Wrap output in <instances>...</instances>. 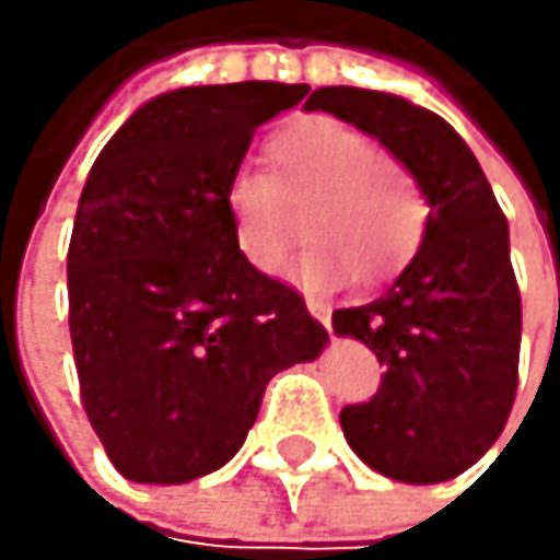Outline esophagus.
I'll list each match as a JSON object with an SVG mask.
<instances>
[{"label":"esophagus","mask_w":560,"mask_h":560,"mask_svg":"<svg viewBox=\"0 0 560 560\" xmlns=\"http://www.w3.org/2000/svg\"><path fill=\"white\" fill-rule=\"evenodd\" d=\"M305 305H308V312H312V315H315V318L322 322V326H326V329H329V322H332V318H329V308H326V305H322L318 299H305Z\"/></svg>","instance_id":"obj_1"}]
</instances>
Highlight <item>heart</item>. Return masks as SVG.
I'll list each match as a JSON object with an SVG mask.
<instances>
[{
    "label": "heart",
    "mask_w": 560,
    "mask_h": 560,
    "mask_svg": "<svg viewBox=\"0 0 560 560\" xmlns=\"http://www.w3.org/2000/svg\"><path fill=\"white\" fill-rule=\"evenodd\" d=\"M265 177L234 171L224 187L234 245L265 275L282 268L302 208L308 245L289 265L305 289L355 282L373 285L410 265L427 234V198L410 167L346 120L312 114L278 127L265 147Z\"/></svg>",
    "instance_id": "heart-1"
}]
</instances>
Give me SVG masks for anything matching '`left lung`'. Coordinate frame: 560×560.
Segmentation results:
<instances>
[{
	"mask_svg": "<svg viewBox=\"0 0 560 560\" xmlns=\"http://www.w3.org/2000/svg\"><path fill=\"white\" fill-rule=\"evenodd\" d=\"M305 110L376 137L430 205L423 245L389 292L332 312V329L386 365L376 396L339 413L342 433L389 480H450L501 436L517 393L521 292L508 218L474 150L433 110L359 86H322Z\"/></svg>",
	"mask_w": 560,
	"mask_h": 560,
	"instance_id": "left-lung-1",
	"label": "left lung"
}]
</instances>
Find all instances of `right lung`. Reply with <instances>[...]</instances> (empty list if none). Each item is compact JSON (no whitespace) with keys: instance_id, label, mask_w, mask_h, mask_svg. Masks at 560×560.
Masks as SVG:
<instances>
[{"instance_id":"right-lung-1","label":"right lung","mask_w":560,"mask_h":560,"mask_svg":"<svg viewBox=\"0 0 560 560\" xmlns=\"http://www.w3.org/2000/svg\"><path fill=\"white\" fill-rule=\"evenodd\" d=\"M305 83L161 93L110 137L83 184L67 255L83 410L137 483L224 467L275 373L329 342L305 299L234 245L224 208L255 127Z\"/></svg>"}]
</instances>
